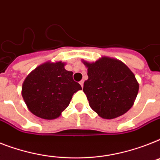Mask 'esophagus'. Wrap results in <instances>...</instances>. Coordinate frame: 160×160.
<instances>
[{
    "instance_id": "1",
    "label": "esophagus",
    "mask_w": 160,
    "mask_h": 160,
    "mask_svg": "<svg viewBox=\"0 0 160 160\" xmlns=\"http://www.w3.org/2000/svg\"><path fill=\"white\" fill-rule=\"evenodd\" d=\"M80 84L81 85V87L83 88V86H84V80H81V81L80 82Z\"/></svg>"
}]
</instances>
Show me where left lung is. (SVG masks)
<instances>
[{"label":"left lung","instance_id":"8db88e82","mask_svg":"<svg viewBox=\"0 0 160 160\" xmlns=\"http://www.w3.org/2000/svg\"><path fill=\"white\" fill-rule=\"evenodd\" d=\"M89 79L84 83V93L89 106L99 117L112 119L126 113L132 107L139 84L132 71L122 62L103 58L95 62H83Z\"/></svg>","mask_w":160,"mask_h":160}]
</instances>
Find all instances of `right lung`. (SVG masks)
<instances>
[{"label": "right lung", "instance_id": "obj_1", "mask_svg": "<svg viewBox=\"0 0 160 160\" xmlns=\"http://www.w3.org/2000/svg\"><path fill=\"white\" fill-rule=\"evenodd\" d=\"M62 62H45L34 69L22 85V96L28 110L42 119L58 118L70 104L72 96L81 89L74 81L72 71Z\"/></svg>", "mask_w": 160, "mask_h": 160}]
</instances>
